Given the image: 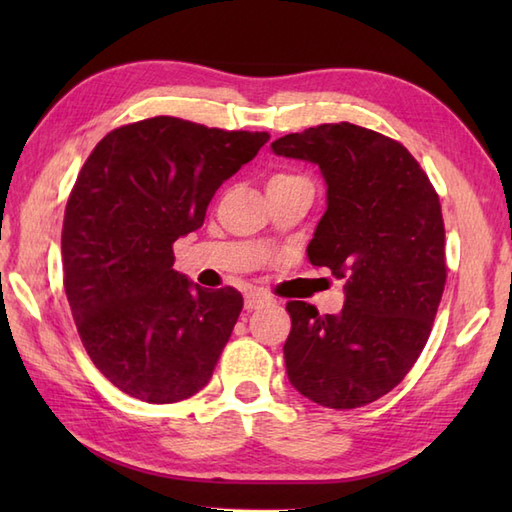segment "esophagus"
Returning <instances> with one entry per match:
<instances>
[{
  "mask_svg": "<svg viewBox=\"0 0 512 512\" xmlns=\"http://www.w3.org/2000/svg\"><path fill=\"white\" fill-rule=\"evenodd\" d=\"M270 301H273V297L266 295V292L253 290V292H248V295L244 297V308L250 312V310H255L259 306H264V303H270Z\"/></svg>",
  "mask_w": 512,
  "mask_h": 512,
  "instance_id": "34e87169",
  "label": "esophagus"
}]
</instances>
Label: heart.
<instances>
[{
    "label": "heart",
    "instance_id": "obj_1",
    "mask_svg": "<svg viewBox=\"0 0 512 512\" xmlns=\"http://www.w3.org/2000/svg\"><path fill=\"white\" fill-rule=\"evenodd\" d=\"M275 178H288V176H275Z\"/></svg>",
    "mask_w": 512,
    "mask_h": 512
}]
</instances>
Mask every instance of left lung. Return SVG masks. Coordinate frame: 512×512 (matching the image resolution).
Returning a JSON list of instances; mask_svg holds the SVG:
<instances>
[{"mask_svg": "<svg viewBox=\"0 0 512 512\" xmlns=\"http://www.w3.org/2000/svg\"><path fill=\"white\" fill-rule=\"evenodd\" d=\"M270 147L319 167L328 209L308 257L345 279L339 314L288 301V380L317 405L363 407L407 376L431 334L447 281L438 193L405 147L352 123L310 127Z\"/></svg>", "mask_w": 512, "mask_h": 512, "instance_id": "left-lung-1", "label": "left lung"}]
</instances>
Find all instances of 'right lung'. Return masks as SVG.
<instances>
[{"label": "right lung", "instance_id": "right-lung-1", "mask_svg": "<svg viewBox=\"0 0 512 512\" xmlns=\"http://www.w3.org/2000/svg\"><path fill=\"white\" fill-rule=\"evenodd\" d=\"M268 140L156 116L114 129L85 160L63 217V286L85 352L132 398L167 405L211 380L244 299L173 270V242Z\"/></svg>", "mask_w": 512, "mask_h": 512}]
</instances>
